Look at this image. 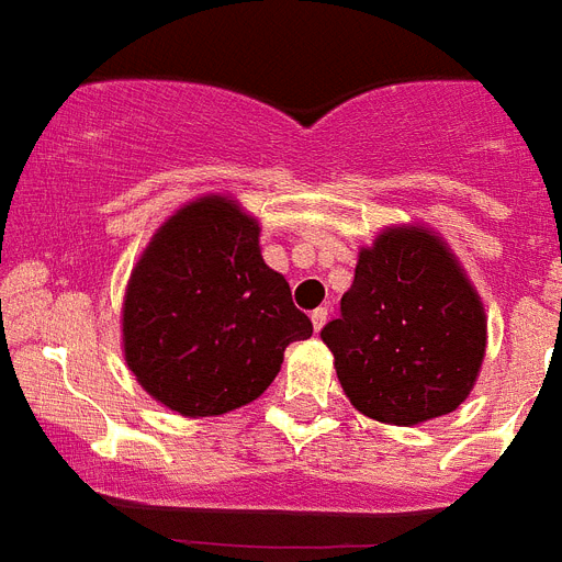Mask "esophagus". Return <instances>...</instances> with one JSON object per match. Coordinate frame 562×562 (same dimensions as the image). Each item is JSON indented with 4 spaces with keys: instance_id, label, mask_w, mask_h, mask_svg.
<instances>
[{
    "instance_id": "esophagus-1",
    "label": "esophagus",
    "mask_w": 562,
    "mask_h": 562,
    "mask_svg": "<svg viewBox=\"0 0 562 562\" xmlns=\"http://www.w3.org/2000/svg\"><path fill=\"white\" fill-rule=\"evenodd\" d=\"M325 319H328V308H317L314 314H311V323H314V331H323Z\"/></svg>"
}]
</instances>
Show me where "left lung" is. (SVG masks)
<instances>
[{"label": "left lung", "instance_id": "obj_1", "mask_svg": "<svg viewBox=\"0 0 562 562\" xmlns=\"http://www.w3.org/2000/svg\"><path fill=\"white\" fill-rule=\"evenodd\" d=\"M319 337L357 412L419 426L465 403L483 369L488 319L449 243L408 223L360 248L339 319Z\"/></svg>", "mask_w": 562, "mask_h": 562}]
</instances>
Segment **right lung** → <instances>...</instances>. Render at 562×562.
Masks as SVG:
<instances>
[{"label": "right lung", "mask_w": 562, "mask_h": 562, "mask_svg": "<svg viewBox=\"0 0 562 562\" xmlns=\"http://www.w3.org/2000/svg\"><path fill=\"white\" fill-rule=\"evenodd\" d=\"M259 220L228 193L173 211L136 259L122 296V353L136 383L182 417H220L280 374L314 325L266 266Z\"/></svg>", "instance_id": "1"}]
</instances>
